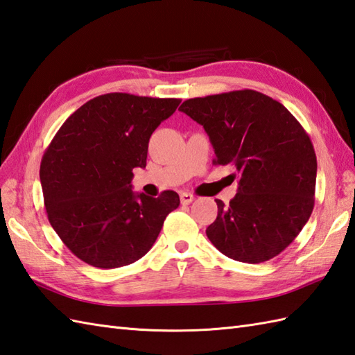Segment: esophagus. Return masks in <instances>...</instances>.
I'll return each instance as SVG.
<instances>
[{
    "mask_svg": "<svg viewBox=\"0 0 355 355\" xmlns=\"http://www.w3.org/2000/svg\"><path fill=\"white\" fill-rule=\"evenodd\" d=\"M194 200V196L191 193H180V202L182 205H190Z\"/></svg>",
    "mask_w": 355,
    "mask_h": 355,
    "instance_id": "obj_1",
    "label": "esophagus"
}]
</instances>
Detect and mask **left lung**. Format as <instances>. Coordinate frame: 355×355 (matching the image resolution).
I'll list each match as a JSON object with an SVG mask.
<instances>
[{
  "instance_id": "8db88e82",
  "label": "left lung",
  "mask_w": 355,
  "mask_h": 355,
  "mask_svg": "<svg viewBox=\"0 0 355 355\" xmlns=\"http://www.w3.org/2000/svg\"><path fill=\"white\" fill-rule=\"evenodd\" d=\"M180 112L203 125L216 165H234L239 193L207 227L209 241L235 261L281 254L309 222L318 161L310 137L279 101L243 89L185 100Z\"/></svg>"
}]
</instances>
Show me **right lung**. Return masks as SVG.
I'll return each mask as SVG.
<instances>
[{"label":"right lung","mask_w":355,"mask_h":355,"mask_svg":"<svg viewBox=\"0 0 355 355\" xmlns=\"http://www.w3.org/2000/svg\"><path fill=\"white\" fill-rule=\"evenodd\" d=\"M179 98L111 92L86 101L54 135L41 162L44 203L53 230L82 261L115 269L143 258L164 220L179 207L175 191H132V170L146 167L148 139Z\"/></svg>","instance_id":"add662e5"}]
</instances>
